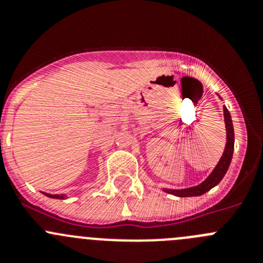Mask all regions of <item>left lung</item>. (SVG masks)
Wrapping results in <instances>:
<instances>
[{"mask_svg": "<svg viewBox=\"0 0 263 263\" xmlns=\"http://www.w3.org/2000/svg\"><path fill=\"white\" fill-rule=\"evenodd\" d=\"M224 118H225V126H227V146H225L224 154H222L221 159L216 166L208 178L204 180L201 184L196 185V187L185 188V190H166L168 194L176 195L180 197H188V196H200V195L205 194L206 191H210L211 188L215 187L216 184L220 183L224 175L227 174L229 164H231L232 157H233L234 150V132H233V124H232L231 113L228 111V109L224 106Z\"/></svg>", "mask_w": 263, "mask_h": 263, "instance_id": "left-lung-1", "label": "left lung"}]
</instances>
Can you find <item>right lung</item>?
Wrapping results in <instances>:
<instances>
[{
	"label": "right lung",
	"mask_w": 263,
	"mask_h": 263,
	"mask_svg": "<svg viewBox=\"0 0 263 263\" xmlns=\"http://www.w3.org/2000/svg\"><path fill=\"white\" fill-rule=\"evenodd\" d=\"M48 197H53V199H64L63 195H51V194H46Z\"/></svg>",
	"instance_id": "right-lung-1"
}]
</instances>
